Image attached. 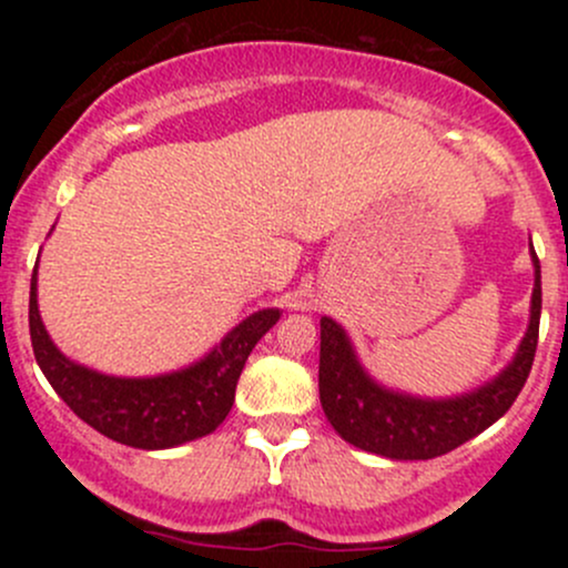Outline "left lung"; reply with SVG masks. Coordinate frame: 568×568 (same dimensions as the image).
I'll use <instances>...</instances> for the list:
<instances>
[{"mask_svg":"<svg viewBox=\"0 0 568 568\" xmlns=\"http://www.w3.org/2000/svg\"><path fill=\"white\" fill-rule=\"evenodd\" d=\"M531 323L518 355L486 387L452 400H419L379 387L357 363L349 338L331 317L321 321V403L328 422L352 446L387 459H435L491 427L524 389L534 363L542 312L539 258L531 251Z\"/></svg>","mask_w":568,"mask_h":568,"instance_id":"obj_1","label":"left lung"}]
</instances>
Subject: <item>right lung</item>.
<instances>
[{"label":"right lung","instance_id":"right-lung-1","mask_svg":"<svg viewBox=\"0 0 568 568\" xmlns=\"http://www.w3.org/2000/svg\"><path fill=\"white\" fill-rule=\"evenodd\" d=\"M280 321L277 310L251 315L197 366L154 379H114L77 366L50 342L37 310V270L31 275L29 331L34 357L63 397L90 427L133 448H173L213 433L230 414L247 355Z\"/></svg>","mask_w":568,"mask_h":568}]
</instances>
